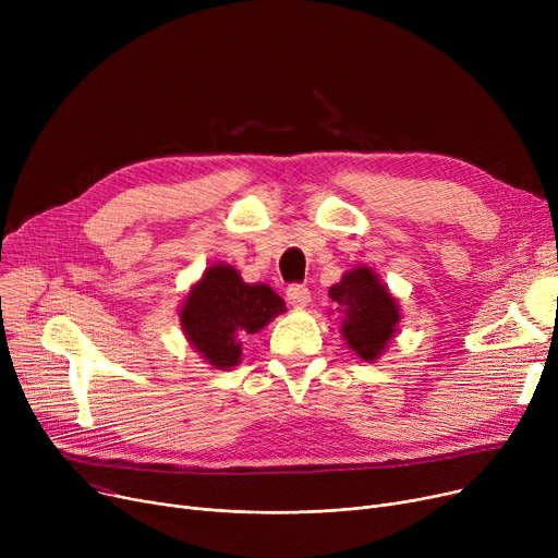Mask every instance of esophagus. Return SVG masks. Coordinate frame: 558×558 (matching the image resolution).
<instances>
[{
	"mask_svg": "<svg viewBox=\"0 0 558 558\" xmlns=\"http://www.w3.org/2000/svg\"><path fill=\"white\" fill-rule=\"evenodd\" d=\"M287 301L294 307H305L310 303V289L305 284H289L287 287Z\"/></svg>",
	"mask_w": 558,
	"mask_h": 558,
	"instance_id": "esophagus-1",
	"label": "esophagus"
}]
</instances>
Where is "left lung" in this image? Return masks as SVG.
<instances>
[{
  "mask_svg": "<svg viewBox=\"0 0 558 558\" xmlns=\"http://www.w3.org/2000/svg\"><path fill=\"white\" fill-rule=\"evenodd\" d=\"M330 299L345 307L341 332L355 353L373 362L383 353L400 320L398 305L373 269L348 271L339 284L330 287Z\"/></svg>",
  "mask_w": 558,
  "mask_h": 558,
  "instance_id": "obj_1",
  "label": "left lung"
}]
</instances>
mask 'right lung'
I'll list each match as a JSON object with an SVG mask.
<instances>
[{
	"label": "right lung",
	"instance_id": "1",
	"mask_svg": "<svg viewBox=\"0 0 558 558\" xmlns=\"http://www.w3.org/2000/svg\"><path fill=\"white\" fill-rule=\"evenodd\" d=\"M284 312V303L267 284H246L232 267H210L190 291L181 324L198 353L217 368L240 362L242 339L262 330Z\"/></svg>",
	"mask_w": 558,
	"mask_h": 558
}]
</instances>
